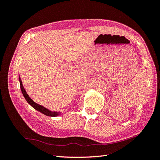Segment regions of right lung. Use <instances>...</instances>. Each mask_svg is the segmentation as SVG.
Listing matches in <instances>:
<instances>
[{"label": "right lung", "mask_w": 160, "mask_h": 160, "mask_svg": "<svg viewBox=\"0 0 160 160\" xmlns=\"http://www.w3.org/2000/svg\"><path fill=\"white\" fill-rule=\"evenodd\" d=\"M19 82H20V85H21V92H22V93H23V96L25 97V100H27V102L33 108H35L36 110L40 111V112H42V114H44L46 116H57V113L56 112L50 111L48 109L45 108L44 106H42L41 105H39V104H38V103H36V102H34L32 100V99L29 98V96H28V94L27 93V92H25V90L23 86L22 81H21L20 77H19Z\"/></svg>", "instance_id": "1"}]
</instances>
